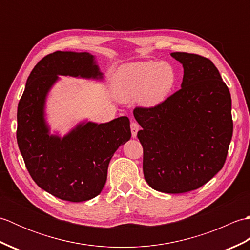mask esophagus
<instances>
[{"mask_svg":"<svg viewBox=\"0 0 250 250\" xmlns=\"http://www.w3.org/2000/svg\"><path fill=\"white\" fill-rule=\"evenodd\" d=\"M130 128H131V133H132V137H136V135H137V132H139V130H140V125L137 124L136 121H132L131 122V125H130Z\"/></svg>","mask_w":250,"mask_h":250,"instance_id":"34e87169","label":"esophagus"}]
</instances>
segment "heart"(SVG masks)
<instances>
[{
    "instance_id": "obj_1",
    "label": "heart",
    "mask_w": 250,
    "mask_h": 250,
    "mask_svg": "<svg viewBox=\"0 0 250 250\" xmlns=\"http://www.w3.org/2000/svg\"><path fill=\"white\" fill-rule=\"evenodd\" d=\"M176 76L167 62H134L120 67L113 82L114 93L124 102L140 98L146 106H157L171 94Z\"/></svg>"
}]
</instances>
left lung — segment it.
Wrapping results in <instances>:
<instances>
[{
	"mask_svg": "<svg viewBox=\"0 0 250 250\" xmlns=\"http://www.w3.org/2000/svg\"><path fill=\"white\" fill-rule=\"evenodd\" d=\"M184 66L182 88L157 106L134 108L142 126L143 172L152 189L185 193L224 167L233 134L231 94L207 58L172 52Z\"/></svg>",
	"mask_w": 250,
	"mask_h": 250,
	"instance_id": "1",
	"label": "left lung"
}]
</instances>
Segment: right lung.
Masks as SVG:
<instances>
[{"label": "right lung", "instance_id": "1", "mask_svg": "<svg viewBox=\"0 0 250 250\" xmlns=\"http://www.w3.org/2000/svg\"><path fill=\"white\" fill-rule=\"evenodd\" d=\"M58 75L102 77L88 52L56 51L44 57L32 70L19 101L17 143L40 188L64 201H88L102 191L111 157L130 140V120L124 116L107 124L87 122L63 139L49 135L44 104Z\"/></svg>", "mask_w": 250, "mask_h": 250}]
</instances>
